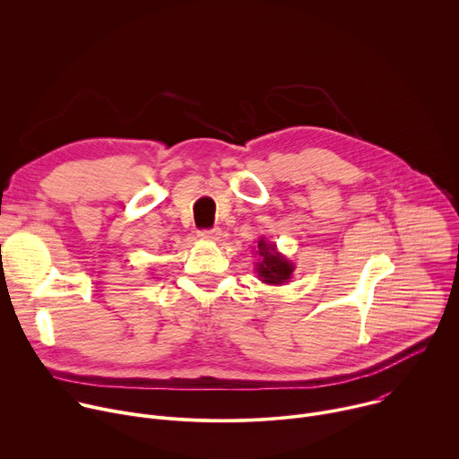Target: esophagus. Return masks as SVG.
<instances>
[{
  "label": "esophagus",
  "mask_w": 459,
  "mask_h": 459,
  "mask_svg": "<svg viewBox=\"0 0 459 459\" xmlns=\"http://www.w3.org/2000/svg\"><path fill=\"white\" fill-rule=\"evenodd\" d=\"M198 236L202 239H207V241H218L221 238V230L220 229H209V230H200Z\"/></svg>",
  "instance_id": "34e87169"
}]
</instances>
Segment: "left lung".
Instances as JSON below:
<instances>
[{
    "mask_svg": "<svg viewBox=\"0 0 459 459\" xmlns=\"http://www.w3.org/2000/svg\"><path fill=\"white\" fill-rule=\"evenodd\" d=\"M255 254H259L261 257L255 264V273L261 281L267 285L289 283L294 273V264H290L283 254L278 252L276 243H269L265 241V238H261L257 241Z\"/></svg>",
    "mask_w": 459,
    "mask_h": 459,
    "instance_id": "8db88e82",
    "label": "left lung"
}]
</instances>
